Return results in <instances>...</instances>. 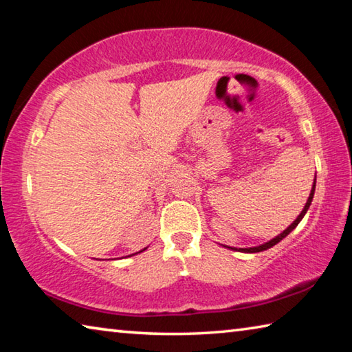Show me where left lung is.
Segmentation results:
<instances>
[{
	"label": "left lung",
	"mask_w": 352,
	"mask_h": 352,
	"mask_svg": "<svg viewBox=\"0 0 352 352\" xmlns=\"http://www.w3.org/2000/svg\"><path fill=\"white\" fill-rule=\"evenodd\" d=\"M314 192H315V183H314V186H312V190H311V195H309V199H307V201H306V206H305V210L301 211V214L300 216L296 217V220L294 223H292L287 230H284L281 234L279 236H276L275 239H272V241H269V242H265L264 245H259V247H253V248H239L241 252H245V253H258V252H264V250H267V248H272L273 245H276V243L279 242V241H283L285 236H287L289 233H292V231L295 230V226L301 222V219L305 217V214H306V211L309 210V206H311V201H312V199H314ZM230 248V247H228ZM231 250H236V248H231Z\"/></svg>",
	"instance_id": "8db88e82"
}]
</instances>
